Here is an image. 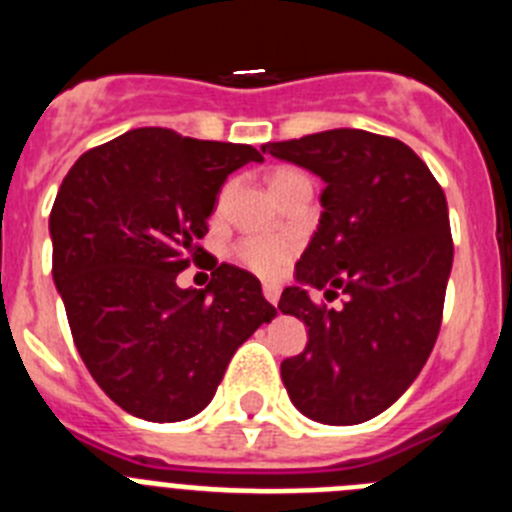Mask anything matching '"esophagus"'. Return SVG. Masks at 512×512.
Instances as JSON below:
<instances>
[{
  "instance_id": "esophagus-1",
  "label": "esophagus",
  "mask_w": 512,
  "mask_h": 512,
  "mask_svg": "<svg viewBox=\"0 0 512 512\" xmlns=\"http://www.w3.org/2000/svg\"><path fill=\"white\" fill-rule=\"evenodd\" d=\"M264 297L271 302V305H277V302H279V287H277V284L266 282L264 284Z\"/></svg>"
}]
</instances>
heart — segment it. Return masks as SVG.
<instances>
[{
    "instance_id": "b5f03b06",
    "label": "heart",
    "mask_w": 512,
    "mask_h": 512,
    "mask_svg": "<svg viewBox=\"0 0 512 512\" xmlns=\"http://www.w3.org/2000/svg\"><path fill=\"white\" fill-rule=\"evenodd\" d=\"M305 174H300L297 169H277L271 174V189L277 192L284 184L302 179ZM297 243L292 235L282 233H253L241 238L235 243L233 256L238 264H243L246 269L256 271L259 277H277L282 274L284 266L289 264V259L295 256Z\"/></svg>"
}]
</instances>
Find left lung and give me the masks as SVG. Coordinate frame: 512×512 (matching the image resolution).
I'll use <instances>...</instances> for the list:
<instances>
[{
	"mask_svg": "<svg viewBox=\"0 0 512 512\" xmlns=\"http://www.w3.org/2000/svg\"><path fill=\"white\" fill-rule=\"evenodd\" d=\"M325 182L320 225L297 261L279 310L307 325L302 354L282 361L295 408L328 425L387 410L433 351L454 261L446 194L402 140L338 128L264 146ZM310 286L341 288L338 311L312 303Z\"/></svg>",
	"mask_w": 512,
	"mask_h": 512,
	"instance_id": "obj_1",
	"label": "left lung"
}]
</instances>
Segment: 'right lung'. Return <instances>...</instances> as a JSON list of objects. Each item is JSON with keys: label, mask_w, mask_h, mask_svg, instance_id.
Instances as JSON below:
<instances>
[{"label": "right lung", "mask_w": 512, "mask_h": 512, "mask_svg": "<svg viewBox=\"0 0 512 512\" xmlns=\"http://www.w3.org/2000/svg\"><path fill=\"white\" fill-rule=\"evenodd\" d=\"M264 161L253 146L138 128L89 148L51 210L53 282L79 356L125 413L174 423L215 395L235 348L277 315L233 264L182 289L228 174Z\"/></svg>", "instance_id": "add662e5"}]
</instances>
